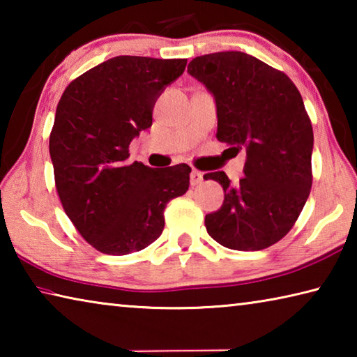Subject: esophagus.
<instances>
[{
  "mask_svg": "<svg viewBox=\"0 0 357 357\" xmlns=\"http://www.w3.org/2000/svg\"><path fill=\"white\" fill-rule=\"evenodd\" d=\"M203 183V173L198 170H192L190 172V184L192 185H198Z\"/></svg>",
  "mask_w": 357,
  "mask_h": 357,
  "instance_id": "1",
  "label": "esophagus"
}]
</instances>
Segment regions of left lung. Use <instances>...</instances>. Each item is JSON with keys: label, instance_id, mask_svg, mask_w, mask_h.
<instances>
[{"label": "left lung", "instance_id": "1", "mask_svg": "<svg viewBox=\"0 0 357 357\" xmlns=\"http://www.w3.org/2000/svg\"><path fill=\"white\" fill-rule=\"evenodd\" d=\"M187 72L213 94L217 138L245 148L239 184L223 172L204 174L225 192L204 219L209 236L228 249H266L291 229L310 193L313 130L304 102L283 72L243 52L197 56Z\"/></svg>", "mask_w": 357, "mask_h": 357}]
</instances>
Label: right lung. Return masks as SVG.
<instances>
[{
    "label": "right lung",
    "instance_id": "add662e5",
    "mask_svg": "<svg viewBox=\"0 0 357 357\" xmlns=\"http://www.w3.org/2000/svg\"><path fill=\"white\" fill-rule=\"evenodd\" d=\"M185 64L114 56L75 78L58 102L50 157L59 200L78 233L107 255L154 243L167 203L189 189V165L126 162L130 142L153 126L155 100Z\"/></svg>",
    "mask_w": 357,
    "mask_h": 357
}]
</instances>
